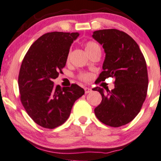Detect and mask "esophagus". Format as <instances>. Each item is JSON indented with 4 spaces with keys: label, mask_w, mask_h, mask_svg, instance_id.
I'll use <instances>...</instances> for the list:
<instances>
[{
    "label": "esophagus",
    "mask_w": 161,
    "mask_h": 161,
    "mask_svg": "<svg viewBox=\"0 0 161 161\" xmlns=\"http://www.w3.org/2000/svg\"><path fill=\"white\" fill-rule=\"evenodd\" d=\"M84 91H85V93H89V92H90L92 91V90L90 88H89V87H85L84 88Z\"/></svg>",
    "instance_id": "34e87169"
}]
</instances>
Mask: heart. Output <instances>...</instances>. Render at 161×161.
I'll return each mask as SVG.
<instances>
[{"label": "heart", "instance_id": "1", "mask_svg": "<svg viewBox=\"0 0 161 161\" xmlns=\"http://www.w3.org/2000/svg\"><path fill=\"white\" fill-rule=\"evenodd\" d=\"M85 49H86V51L88 53H90L92 51L96 50V49H100V47L97 43L93 42V41H87V42L85 43ZM77 78L80 79V80L86 81L90 79V75L86 73L81 72L77 75Z\"/></svg>", "mask_w": 161, "mask_h": 161}]
</instances>
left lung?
<instances>
[{
	"mask_svg": "<svg viewBox=\"0 0 161 161\" xmlns=\"http://www.w3.org/2000/svg\"><path fill=\"white\" fill-rule=\"evenodd\" d=\"M92 37L103 45L105 53L103 71L96 84L108 77L114 78L113 90L92 89L103 98L94 112L105 125H125L139 114L146 98L148 77L145 57L137 43L120 30H99L93 32Z\"/></svg>",
	"mask_w": 161,
	"mask_h": 161,
	"instance_id": "8db88e82",
	"label": "left lung"
}]
</instances>
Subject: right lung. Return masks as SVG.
I'll return each mask as SVG.
<instances>
[{
	"label": "right lung",
	"mask_w": 161,
	"mask_h": 161,
	"mask_svg": "<svg viewBox=\"0 0 161 161\" xmlns=\"http://www.w3.org/2000/svg\"><path fill=\"white\" fill-rule=\"evenodd\" d=\"M77 32H48L28 49L19 74L20 100L30 118L39 126L54 129L64 124L84 90L76 84L54 86L65 66L71 43Z\"/></svg>",
	"instance_id": "obj_1"
}]
</instances>
